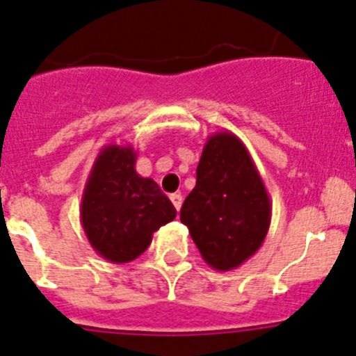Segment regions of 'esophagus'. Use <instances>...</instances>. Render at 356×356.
<instances>
[{"mask_svg":"<svg viewBox=\"0 0 356 356\" xmlns=\"http://www.w3.org/2000/svg\"><path fill=\"white\" fill-rule=\"evenodd\" d=\"M170 200H172V204H174V207L175 209H181V206H182V195H179V193H174V195H170Z\"/></svg>","mask_w":356,"mask_h":356,"instance_id":"obj_1","label":"esophagus"}]
</instances>
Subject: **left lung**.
Instances as JSON below:
<instances>
[{
	"instance_id": "1",
	"label": "left lung",
	"mask_w": 356,
	"mask_h": 356,
	"mask_svg": "<svg viewBox=\"0 0 356 356\" xmlns=\"http://www.w3.org/2000/svg\"><path fill=\"white\" fill-rule=\"evenodd\" d=\"M181 222L216 271L236 270L264 243L271 223L270 195L248 149L230 131L207 138Z\"/></svg>"
}]
</instances>
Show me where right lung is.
Returning a JSON list of instances; mask_svg holds the SVG:
<instances>
[{
	"mask_svg": "<svg viewBox=\"0 0 356 356\" xmlns=\"http://www.w3.org/2000/svg\"><path fill=\"white\" fill-rule=\"evenodd\" d=\"M131 145H104L95 158L81 198L83 230L92 248L115 264L143 254L159 227L177 214L152 179L134 168Z\"/></svg>",
	"mask_w": 356,
	"mask_h": 356,
	"instance_id": "right-lung-1",
	"label": "right lung"
}]
</instances>
